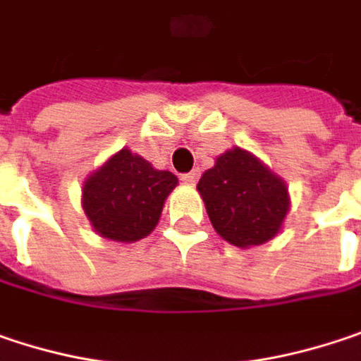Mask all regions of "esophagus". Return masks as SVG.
Segmentation results:
<instances>
[{
  "label": "esophagus",
  "instance_id": "1",
  "mask_svg": "<svg viewBox=\"0 0 361 361\" xmlns=\"http://www.w3.org/2000/svg\"><path fill=\"white\" fill-rule=\"evenodd\" d=\"M197 178H199V172H197V170H193V172H187V174H183V176H180V180H183L185 185H195V183H197Z\"/></svg>",
  "mask_w": 361,
  "mask_h": 361
}]
</instances>
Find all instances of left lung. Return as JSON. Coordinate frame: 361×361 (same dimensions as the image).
Here are the masks:
<instances>
[{
  "label": "left lung",
  "mask_w": 361,
  "mask_h": 361,
  "mask_svg": "<svg viewBox=\"0 0 361 361\" xmlns=\"http://www.w3.org/2000/svg\"><path fill=\"white\" fill-rule=\"evenodd\" d=\"M197 191L216 232L238 248L271 240L290 212L286 183L243 147L221 154L199 178Z\"/></svg>",
  "instance_id": "left-lung-1"
}]
</instances>
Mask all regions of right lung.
I'll list each match as a JSON object with an SVG mask.
<instances>
[{
    "instance_id": "add662e5",
    "label": "right lung",
    "mask_w": 361,
    "mask_h": 361,
    "mask_svg": "<svg viewBox=\"0 0 361 361\" xmlns=\"http://www.w3.org/2000/svg\"><path fill=\"white\" fill-rule=\"evenodd\" d=\"M176 185L172 172L156 170L123 147L84 180L82 207L102 238L135 243L158 226L164 201Z\"/></svg>"
}]
</instances>
